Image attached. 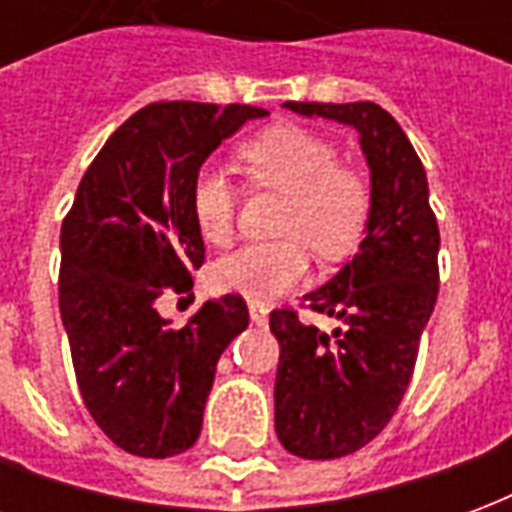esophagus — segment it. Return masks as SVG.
Masks as SVG:
<instances>
[{
  "label": "esophagus",
  "instance_id": "esophagus-1",
  "mask_svg": "<svg viewBox=\"0 0 512 512\" xmlns=\"http://www.w3.org/2000/svg\"><path fill=\"white\" fill-rule=\"evenodd\" d=\"M249 318H252V323H257V326L268 323V307H266V304H260V301H249Z\"/></svg>",
  "mask_w": 512,
  "mask_h": 512
}]
</instances>
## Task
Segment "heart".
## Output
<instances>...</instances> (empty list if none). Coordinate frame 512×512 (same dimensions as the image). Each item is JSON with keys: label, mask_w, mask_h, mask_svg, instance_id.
Instances as JSON below:
<instances>
[{"label": "heart", "mask_w": 512, "mask_h": 512, "mask_svg": "<svg viewBox=\"0 0 512 512\" xmlns=\"http://www.w3.org/2000/svg\"><path fill=\"white\" fill-rule=\"evenodd\" d=\"M241 164L257 186L288 194L282 241L246 244L216 260L213 285L249 301H274L310 277V243L321 257L348 255L365 233L370 189L340 164L329 136L304 126H274L241 147ZM191 216L205 241L222 246L235 233L238 191L219 167L191 180Z\"/></svg>", "instance_id": "1"}]
</instances>
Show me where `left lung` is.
Instances as JSON below:
<instances>
[{
	"mask_svg": "<svg viewBox=\"0 0 512 512\" xmlns=\"http://www.w3.org/2000/svg\"><path fill=\"white\" fill-rule=\"evenodd\" d=\"M285 109L356 128L370 167V216L359 252L304 296L310 310L345 329L326 334L304 326L293 310H274L268 321L279 343V441L299 458L332 461L376 439L406 395L439 296V224L425 167L386 109L370 101H288Z\"/></svg>",
	"mask_w": 512,
	"mask_h": 512,
	"instance_id": "obj_1",
	"label": "left lung"
}]
</instances>
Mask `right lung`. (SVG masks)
<instances>
[{
  "label": "right lung",
  "mask_w": 512,
  "mask_h": 512,
  "mask_svg": "<svg viewBox=\"0 0 512 512\" xmlns=\"http://www.w3.org/2000/svg\"><path fill=\"white\" fill-rule=\"evenodd\" d=\"M246 104L161 101L106 139L84 172L60 233V315L90 417L139 458L186 452L202 430L216 362L249 326L235 293L175 326L158 299L186 293L205 244L191 216V180L246 120Z\"/></svg>",
  "instance_id": "1"
}]
</instances>
